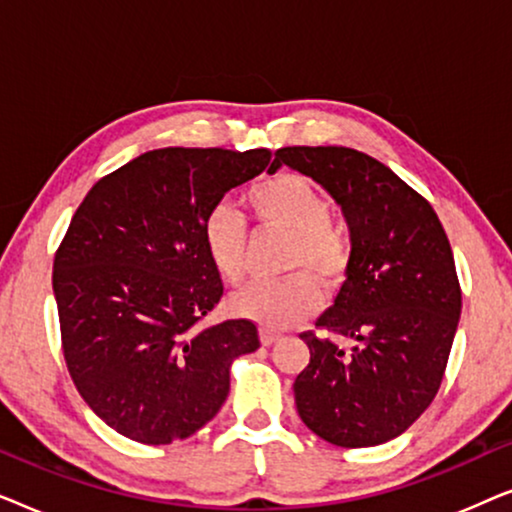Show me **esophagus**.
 <instances>
[{"label": "esophagus", "instance_id": "esophagus-1", "mask_svg": "<svg viewBox=\"0 0 512 512\" xmlns=\"http://www.w3.org/2000/svg\"><path fill=\"white\" fill-rule=\"evenodd\" d=\"M277 340H279V333L261 331V345H263V347H272V345H275Z\"/></svg>", "mask_w": 512, "mask_h": 512}]
</instances>
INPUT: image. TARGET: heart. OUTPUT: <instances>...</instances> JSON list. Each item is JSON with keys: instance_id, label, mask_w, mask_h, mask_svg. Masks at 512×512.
I'll list each match as a JSON object with an SVG mask.
<instances>
[{"instance_id": "obj_1", "label": "heart", "mask_w": 512, "mask_h": 512, "mask_svg": "<svg viewBox=\"0 0 512 512\" xmlns=\"http://www.w3.org/2000/svg\"><path fill=\"white\" fill-rule=\"evenodd\" d=\"M251 212L265 228L282 230L291 237L284 270L291 277L279 282H254L230 298V307L244 319L256 321L265 331L303 324L321 307V289L345 277L349 249L345 237L331 228V200L300 174H277L247 193ZM202 242L212 268L228 284H240L247 275V226L228 205L209 209L202 223Z\"/></svg>"}]
</instances>
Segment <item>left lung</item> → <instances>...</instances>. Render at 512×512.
<instances>
[{"label":"left lung","instance_id":"left-lung-1","mask_svg":"<svg viewBox=\"0 0 512 512\" xmlns=\"http://www.w3.org/2000/svg\"><path fill=\"white\" fill-rule=\"evenodd\" d=\"M289 165L338 202L349 228L345 284L317 328L352 349L303 333L310 363L293 382L310 431L338 447H373L408 429L443 380L461 317L454 256L436 212L380 160L345 146H286Z\"/></svg>","mask_w":512,"mask_h":512}]
</instances>
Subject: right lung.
<instances>
[{
    "label": "right lung",
    "mask_w": 512,
    "mask_h": 512,
    "mask_svg": "<svg viewBox=\"0 0 512 512\" xmlns=\"http://www.w3.org/2000/svg\"><path fill=\"white\" fill-rule=\"evenodd\" d=\"M268 149H156L97 181L53 263L69 375L104 424L144 445L202 429L256 326L195 324L223 296L202 242L209 209L270 165Z\"/></svg>",
    "instance_id": "right-lung-1"
}]
</instances>
